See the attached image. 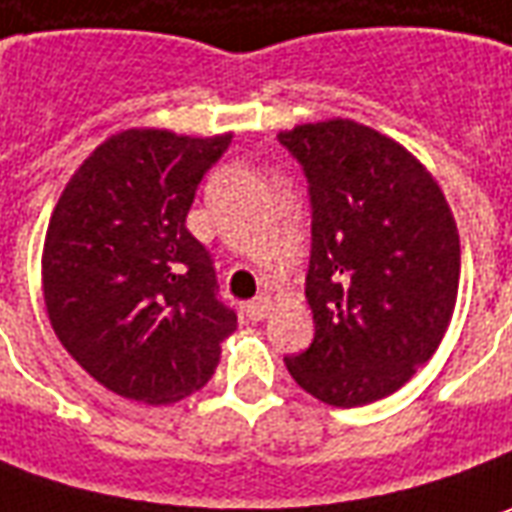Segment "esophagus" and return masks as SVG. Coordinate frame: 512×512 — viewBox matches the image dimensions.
I'll return each instance as SVG.
<instances>
[{
    "label": "esophagus",
    "mask_w": 512,
    "mask_h": 512,
    "mask_svg": "<svg viewBox=\"0 0 512 512\" xmlns=\"http://www.w3.org/2000/svg\"><path fill=\"white\" fill-rule=\"evenodd\" d=\"M268 310H271V296L268 293H260L257 299H252L249 305H246V316L252 318V321H263L268 316Z\"/></svg>",
    "instance_id": "1"
}]
</instances>
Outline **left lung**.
Returning a JSON list of instances; mask_svg holds the SVG:
<instances>
[{"label": "left lung", "instance_id": "8db88e82", "mask_svg": "<svg viewBox=\"0 0 512 512\" xmlns=\"http://www.w3.org/2000/svg\"><path fill=\"white\" fill-rule=\"evenodd\" d=\"M307 177L305 296L316 335L285 366L332 407L371 405L424 366L452 321L460 238L438 182L405 146L357 121L280 132Z\"/></svg>", "mask_w": 512, "mask_h": 512}]
</instances>
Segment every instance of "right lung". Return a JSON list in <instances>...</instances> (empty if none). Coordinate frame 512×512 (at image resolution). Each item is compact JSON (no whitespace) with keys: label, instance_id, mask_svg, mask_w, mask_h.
<instances>
[{"label":"right lung","instance_id":"1","mask_svg":"<svg viewBox=\"0 0 512 512\" xmlns=\"http://www.w3.org/2000/svg\"><path fill=\"white\" fill-rule=\"evenodd\" d=\"M232 135L124 130L74 171L49 219L52 330L107 391L171 405L202 388L238 327L210 252L185 227L196 188Z\"/></svg>","mask_w":512,"mask_h":512}]
</instances>
